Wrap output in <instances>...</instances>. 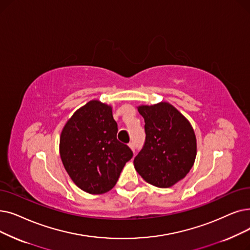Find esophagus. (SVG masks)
<instances>
[{
  "label": "esophagus",
  "mask_w": 250,
  "mask_h": 250,
  "mask_svg": "<svg viewBox=\"0 0 250 250\" xmlns=\"http://www.w3.org/2000/svg\"><path fill=\"white\" fill-rule=\"evenodd\" d=\"M128 147L131 148L133 151H135V149H136V145H135L134 142H129V143H128Z\"/></svg>",
  "instance_id": "esophagus-1"
}]
</instances>
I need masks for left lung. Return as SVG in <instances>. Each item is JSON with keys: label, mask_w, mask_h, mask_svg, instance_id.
I'll use <instances>...</instances> for the list:
<instances>
[{"label": "left lung", "mask_w": 250, "mask_h": 250, "mask_svg": "<svg viewBox=\"0 0 250 250\" xmlns=\"http://www.w3.org/2000/svg\"><path fill=\"white\" fill-rule=\"evenodd\" d=\"M144 117L146 139L134 159L147 183L168 188L186 177L196 157V137L188 119L167 102L138 107Z\"/></svg>", "instance_id": "8db88e82"}]
</instances>
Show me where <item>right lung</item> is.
I'll use <instances>...</instances> for the list:
<instances>
[{"label": "right lung", "mask_w": 250, "mask_h": 250, "mask_svg": "<svg viewBox=\"0 0 250 250\" xmlns=\"http://www.w3.org/2000/svg\"><path fill=\"white\" fill-rule=\"evenodd\" d=\"M111 106L92 100L73 113L60 136V157L75 185L90 194L111 190L133 151L116 138Z\"/></svg>", "instance_id": "obj_1"}]
</instances>
